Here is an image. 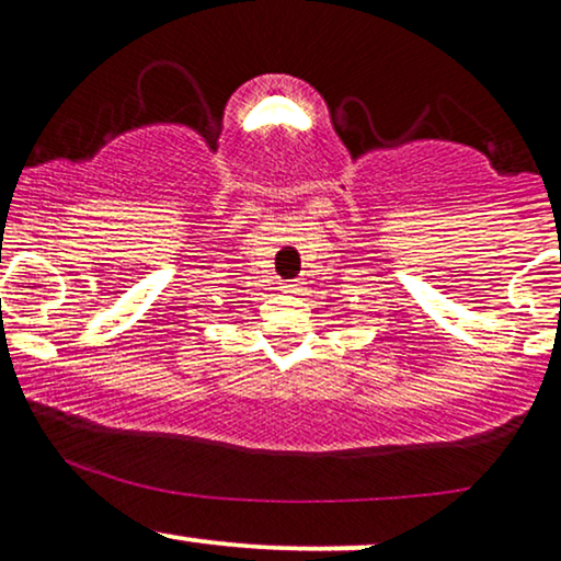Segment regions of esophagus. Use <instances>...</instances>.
<instances>
[{"label": "esophagus", "instance_id": "34e87169", "mask_svg": "<svg viewBox=\"0 0 561 561\" xmlns=\"http://www.w3.org/2000/svg\"><path fill=\"white\" fill-rule=\"evenodd\" d=\"M282 293L298 295L300 293V282H285V285H282Z\"/></svg>", "mask_w": 561, "mask_h": 561}]
</instances>
